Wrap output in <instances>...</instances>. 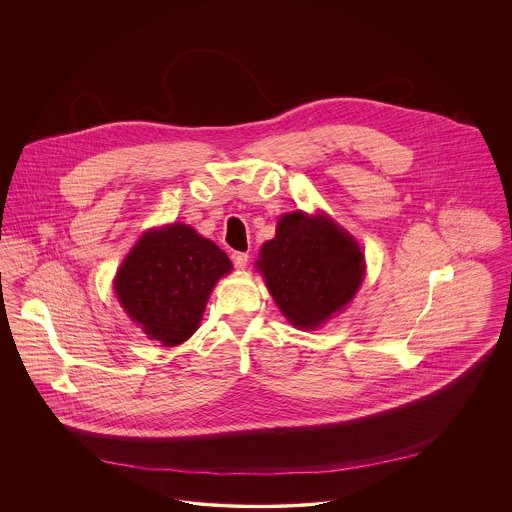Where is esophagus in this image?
I'll return each mask as SVG.
<instances>
[{
  "instance_id": "34e87169",
  "label": "esophagus",
  "mask_w": 512,
  "mask_h": 512,
  "mask_svg": "<svg viewBox=\"0 0 512 512\" xmlns=\"http://www.w3.org/2000/svg\"><path fill=\"white\" fill-rule=\"evenodd\" d=\"M247 261H249V255L244 253V251H234V253H232V263H234V267L245 268Z\"/></svg>"
}]
</instances>
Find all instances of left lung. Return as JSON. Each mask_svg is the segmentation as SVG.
<instances>
[{"mask_svg": "<svg viewBox=\"0 0 512 512\" xmlns=\"http://www.w3.org/2000/svg\"><path fill=\"white\" fill-rule=\"evenodd\" d=\"M257 268L284 317L297 328H317L343 309L365 276L355 240L326 217L284 215L276 238L265 242Z\"/></svg>", "mask_w": 512, "mask_h": 512, "instance_id": "1", "label": "left lung"}]
</instances>
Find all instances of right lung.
<instances>
[{"label":"right lung","mask_w":512,"mask_h":512,"mask_svg":"<svg viewBox=\"0 0 512 512\" xmlns=\"http://www.w3.org/2000/svg\"><path fill=\"white\" fill-rule=\"evenodd\" d=\"M230 270L219 245L176 222L140 238L117 272L115 292L151 340L171 347L194 334L209 293Z\"/></svg>","instance_id":"add662e5"}]
</instances>
